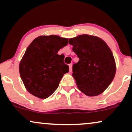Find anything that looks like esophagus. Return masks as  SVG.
<instances>
[{
	"instance_id": "1",
	"label": "esophagus",
	"mask_w": 132,
	"mask_h": 132,
	"mask_svg": "<svg viewBox=\"0 0 132 132\" xmlns=\"http://www.w3.org/2000/svg\"><path fill=\"white\" fill-rule=\"evenodd\" d=\"M69 71H72V64H69Z\"/></svg>"
}]
</instances>
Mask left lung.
Masks as SVG:
<instances>
[{"label": "left lung", "mask_w": 132, "mask_h": 132, "mask_svg": "<svg viewBox=\"0 0 132 132\" xmlns=\"http://www.w3.org/2000/svg\"><path fill=\"white\" fill-rule=\"evenodd\" d=\"M69 43L79 57L72 66V76L81 91L88 96L101 94L113 81L116 66L112 52L97 37L82 35Z\"/></svg>", "instance_id": "left-lung-1"}]
</instances>
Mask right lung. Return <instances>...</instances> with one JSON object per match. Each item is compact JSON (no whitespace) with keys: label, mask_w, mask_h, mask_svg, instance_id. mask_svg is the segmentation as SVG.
Segmentation results:
<instances>
[{"label":"right lung","mask_w":132,"mask_h":132,"mask_svg":"<svg viewBox=\"0 0 132 132\" xmlns=\"http://www.w3.org/2000/svg\"><path fill=\"white\" fill-rule=\"evenodd\" d=\"M68 43V38L59 36H40L28 46L20 63L19 71L30 94L46 99L56 90L63 75L69 71L64 56L57 52Z\"/></svg>","instance_id":"add662e5"}]
</instances>
